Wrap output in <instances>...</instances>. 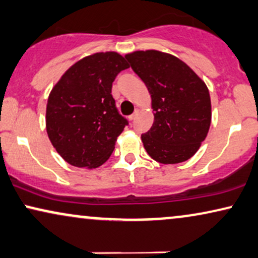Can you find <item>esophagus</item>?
Masks as SVG:
<instances>
[{
  "label": "esophagus",
  "mask_w": 258,
  "mask_h": 258,
  "mask_svg": "<svg viewBox=\"0 0 258 258\" xmlns=\"http://www.w3.org/2000/svg\"><path fill=\"white\" fill-rule=\"evenodd\" d=\"M137 113H139V110H136V111H135V112H134V113H133V115H130V116H129V119H130V121H134V119H135V118H136Z\"/></svg>",
  "instance_id": "1"
}]
</instances>
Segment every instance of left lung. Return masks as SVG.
<instances>
[{"instance_id": "8db88e82", "label": "left lung", "mask_w": 258, "mask_h": 258, "mask_svg": "<svg viewBox=\"0 0 258 258\" xmlns=\"http://www.w3.org/2000/svg\"><path fill=\"white\" fill-rule=\"evenodd\" d=\"M125 59L152 97L154 123L141 135L147 153L165 165L190 159L211 124V99L205 83L168 53L136 51Z\"/></svg>"}]
</instances>
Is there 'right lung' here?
Instances as JSON below:
<instances>
[{
    "label": "right lung",
    "mask_w": 258,
    "mask_h": 258,
    "mask_svg": "<svg viewBox=\"0 0 258 258\" xmlns=\"http://www.w3.org/2000/svg\"><path fill=\"white\" fill-rule=\"evenodd\" d=\"M128 68L118 53H95L72 65L52 89L46 129L70 165L97 168L110 158L117 137L128 125L116 108L112 83Z\"/></svg>",
    "instance_id": "1"
}]
</instances>
